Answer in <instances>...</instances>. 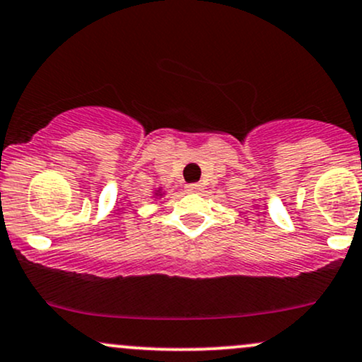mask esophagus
<instances>
[{
	"label": "esophagus",
	"instance_id": "esophagus-1",
	"mask_svg": "<svg viewBox=\"0 0 362 362\" xmlns=\"http://www.w3.org/2000/svg\"><path fill=\"white\" fill-rule=\"evenodd\" d=\"M201 189V185L199 184H189V185H185V190H187V192H197V190Z\"/></svg>",
	"mask_w": 362,
	"mask_h": 362
}]
</instances>
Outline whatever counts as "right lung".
Returning <instances> with one entry per match:
<instances>
[{
    "label": "right lung",
    "mask_w": 362,
    "mask_h": 362,
    "mask_svg": "<svg viewBox=\"0 0 362 362\" xmlns=\"http://www.w3.org/2000/svg\"><path fill=\"white\" fill-rule=\"evenodd\" d=\"M160 190H161V189H158L156 192H154V194H156V196H161V192H160Z\"/></svg>",
    "instance_id": "add662e5"
}]
</instances>
